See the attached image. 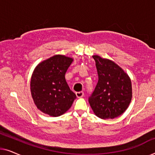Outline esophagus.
Here are the masks:
<instances>
[{
    "instance_id": "1",
    "label": "esophagus",
    "mask_w": 155,
    "mask_h": 155,
    "mask_svg": "<svg viewBox=\"0 0 155 155\" xmlns=\"http://www.w3.org/2000/svg\"><path fill=\"white\" fill-rule=\"evenodd\" d=\"M76 96H77L78 98H81L84 96V92H76Z\"/></svg>"
}]
</instances>
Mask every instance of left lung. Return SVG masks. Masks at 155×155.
<instances>
[{"mask_svg":"<svg viewBox=\"0 0 155 155\" xmlns=\"http://www.w3.org/2000/svg\"><path fill=\"white\" fill-rule=\"evenodd\" d=\"M99 80L89 103L94 113L102 119L114 118L124 113L132 98V85L128 75L113 61L93 56Z\"/></svg>","mask_w":155,"mask_h":155,"instance_id":"obj_1","label":"left lung"}]
</instances>
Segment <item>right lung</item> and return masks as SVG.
<instances>
[{"label": "right lung", "mask_w": 155, "mask_h": 155, "mask_svg": "<svg viewBox=\"0 0 155 155\" xmlns=\"http://www.w3.org/2000/svg\"><path fill=\"white\" fill-rule=\"evenodd\" d=\"M73 58L56 55L36 67L30 87L33 100L40 111L57 117L68 110L76 99L65 78Z\"/></svg>", "instance_id": "add662e5"}]
</instances>
